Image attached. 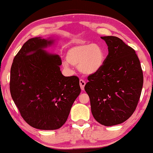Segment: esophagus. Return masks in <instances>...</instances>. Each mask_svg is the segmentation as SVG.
<instances>
[{"label": "esophagus", "mask_w": 153, "mask_h": 153, "mask_svg": "<svg viewBox=\"0 0 153 153\" xmlns=\"http://www.w3.org/2000/svg\"><path fill=\"white\" fill-rule=\"evenodd\" d=\"M86 85L85 81L83 80V79H79V86H80V88L82 91L84 90V86Z\"/></svg>", "instance_id": "obj_1"}]
</instances>
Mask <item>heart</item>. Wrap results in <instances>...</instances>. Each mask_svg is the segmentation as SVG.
Wrapping results in <instances>:
<instances>
[{
  "label": "heart",
  "instance_id": "b5f03b06",
  "mask_svg": "<svg viewBox=\"0 0 153 153\" xmlns=\"http://www.w3.org/2000/svg\"><path fill=\"white\" fill-rule=\"evenodd\" d=\"M67 62L77 66L79 71L94 74L103 67L106 60L105 50L98 44H77L71 47L66 53ZM68 67L69 63L65 62Z\"/></svg>",
  "mask_w": 153,
  "mask_h": 153
}]
</instances>
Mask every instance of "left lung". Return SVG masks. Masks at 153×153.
<instances>
[{
    "label": "left lung",
    "instance_id": "obj_1",
    "mask_svg": "<svg viewBox=\"0 0 153 153\" xmlns=\"http://www.w3.org/2000/svg\"><path fill=\"white\" fill-rule=\"evenodd\" d=\"M108 54L98 72L88 77V95L95 120L106 126L126 121L135 111L143 86V72L135 50L116 36H102Z\"/></svg>",
    "mask_w": 153,
    "mask_h": 153
}]
</instances>
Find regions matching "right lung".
Segmentation results:
<instances>
[{"label":"right lung","mask_w":153,"mask_h":153,"mask_svg":"<svg viewBox=\"0 0 153 153\" xmlns=\"http://www.w3.org/2000/svg\"><path fill=\"white\" fill-rule=\"evenodd\" d=\"M56 42L52 38L28 40L11 68V97L25 121L37 129L62 127L81 91L78 77L64 76L60 57L45 50Z\"/></svg>","instance_id":"obj_1"}]
</instances>
